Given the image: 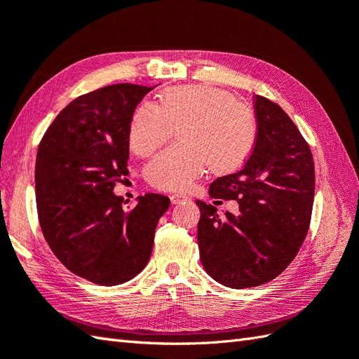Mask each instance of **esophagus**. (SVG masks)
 <instances>
[{"instance_id":"34e87169","label":"esophagus","mask_w":359,"mask_h":359,"mask_svg":"<svg viewBox=\"0 0 359 359\" xmlns=\"http://www.w3.org/2000/svg\"><path fill=\"white\" fill-rule=\"evenodd\" d=\"M171 203L172 205H179V203H182V202H187V201H189V197L188 196H185V194H172L171 197Z\"/></svg>"}]
</instances>
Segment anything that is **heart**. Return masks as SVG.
I'll return each mask as SVG.
<instances>
[{
    "label": "heart",
    "instance_id": "obj_1",
    "mask_svg": "<svg viewBox=\"0 0 359 359\" xmlns=\"http://www.w3.org/2000/svg\"><path fill=\"white\" fill-rule=\"evenodd\" d=\"M180 144L160 152L147 168L151 187L184 191L208 170L228 172L241 166L253 149L256 121L247 104L222 89L187 85L168 90L157 106L142 103L129 123V144L148 157L179 129Z\"/></svg>",
    "mask_w": 359,
    "mask_h": 359
}]
</instances>
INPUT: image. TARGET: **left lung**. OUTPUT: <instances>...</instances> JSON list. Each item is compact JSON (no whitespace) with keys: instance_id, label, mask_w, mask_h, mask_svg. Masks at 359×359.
Masks as SVG:
<instances>
[{"instance_id":"obj_1","label":"left lung","mask_w":359,"mask_h":359,"mask_svg":"<svg viewBox=\"0 0 359 359\" xmlns=\"http://www.w3.org/2000/svg\"><path fill=\"white\" fill-rule=\"evenodd\" d=\"M257 134L239 171L210 185L215 199L238 201L239 212L201 210L197 243L205 271L230 288L270 282L293 261L306 239L315 197L309 143L279 104L255 97Z\"/></svg>"}]
</instances>
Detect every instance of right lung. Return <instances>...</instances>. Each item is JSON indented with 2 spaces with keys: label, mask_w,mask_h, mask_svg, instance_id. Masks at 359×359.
Here are the masks:
<instances>
[{
  "label": "right lung",
  "mask_w": 359,
  "mask_h": 359,
  "mask_svg": "<svg viewBox=\"0 0 359 359\" xmlns=\"http://www.w3.org/2000/svg\"><path fill=\"white\" fill-rule=\"evenodd\" d=\"M152 88L118 83L80 95L58 114L36 152L35 194L46 242L67 270L118 285L148 264L170 199L144 194L126 208L114 194L129 158V123Z\"/></svg>",
  "instance_id": "1"
}]
</instances>
